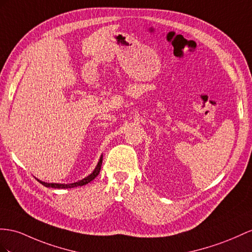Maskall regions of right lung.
Instances as JSON below:
<instances>
[{
  "instance_id": "1",
  "label": "right lung",
  "mask_w": 252,
  "mask_h": 252,
  "mask_svg": "<svg viewBox=\"0 0 252 252\" xmlns=\"http://www.w3.org/2000/svg\"><path fill=\"white\" fill-rule=\"evenodd\" d=\"M102 159H103V157L100 158V160L98 165H96L94 171L92 173V175H89L88 177H86L85 179L81 180V181L79 182H75V183H72V184H56V183H46V182H41L39 181L42 185L46 186V188H53V189H71V188H76V186H83V185H86L88 184L89 182H92L93 180L99 175V172L101 170V166H102Z\"/></svg>"
}]
</instances>
